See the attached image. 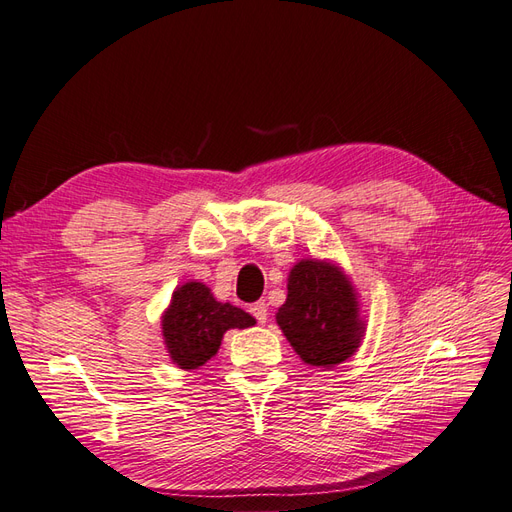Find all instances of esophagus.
<instances>
[{
  "label": "esophagus",
  "instance_id": "34e87169",
  "mask_svg": "<svg viewBox=\"0 0 512 512\" xmlns=\"http://www.w3.org/2000/svg\"><path fill=\"white\" fill-rule=\"evenodd\" d=\"M250 312L254 314V318H256L260 324H265V322H267V318H269V307H267V303H265V301H258V303H254V305L250 307Z\"/></svg>",
  "mask_w": 512,
  "mask_h": 512
}]
</instances>
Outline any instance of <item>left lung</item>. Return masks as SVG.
Returning <instances> with one entry per match:
<instances>
[{"label": "left lung", "mask_w": 512, "mask_h": 512, "mask_svg": "<svg viewBox=\"0 0 512 512\" xmlns=\"http://www.w3.org/2000/svg\"><path fill=\"white\" fill-rule=\"evenodd\" d=\"M277 324L301 361L335 367L359 350L367 322L359 292L333 260L303 258L288 273V297Z\"/></svg>", "instance_id": "left-lung-1"}]
</instances>
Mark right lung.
Returning <instances> with one entry per match:
<instances>
[{
    "label": "right lung",
    "instance_id": "obj_1",
    "mask_svg": "<svg viewBox=\"0 0 512 512\" xmlns=\"http://www.w3.org/2000/svg\"><path fill=\"white\" fill-rule=\"evenodd\" d=\"M256 320L241 307L222 303L203 282L177 286L162 314V335L170 361L192 371L218 354L228 329H250Z\"/></svg>",
    "mask_w": 512,
    "mask_h": 512
}]
</instances>
